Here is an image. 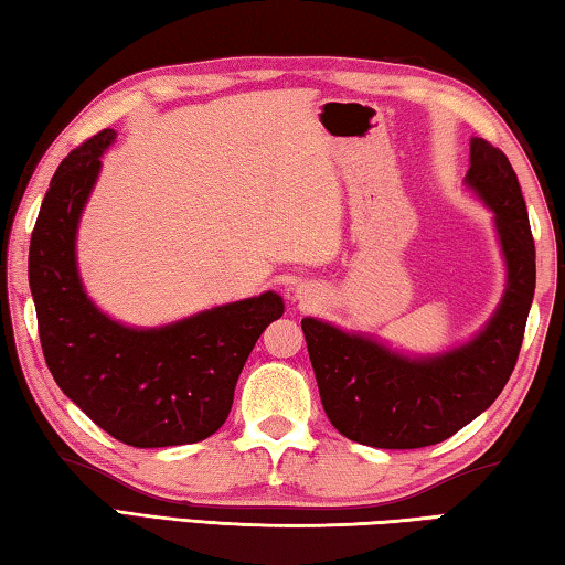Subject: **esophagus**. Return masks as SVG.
<instances>
[{
	"label": "esophagus",
	"mask_w": 565,
	"mask_h": 565,
	"mask_svg": "<svg viewBox=\"0 0 565 565\" xmlns=\"http://www.w3.org/2000/svg\"><path fill=\"white\" fill-rule=\"evenodd\" d=\"M305 295H308V290H302V288H298V298H300V300L305 298Z\"/></svg>",
	"instance_id": "34e87169"
}]
</instances>
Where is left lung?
Segmentation results:
<instances>
[{"mask_svg":"<svg viewBox=\"0 0 565 565\" xmlns=\"http://www.w3.org/2000/svg\"><path fill=\"white\" fill-rule=\"evenodd\" d=\"M463 181L493 213L507 263L499 308L469 342L427 358H409L370 334L305 318L322 407L342 437L377 449L431 447L487 412L516 367L536 290L526 201L509 158L483 138H471Z\"/></svg>","mask_w":565,"mask_h":565,"instance_id":"1","label":"left lung"}]
</instances>
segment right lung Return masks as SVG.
Listing matches in <instances>:
<instances>
[{
  "label": "right lung",
  "mask_w": 565,
  "mask_h": 565,
  "mask_svg": "<svg viewBox=\"0 0 565 565\" xmlns=\"http://www.w3.org/2000/svg\"><path fill=\"white\" fill-rule=\"evenodd\" d=\"M114 138V128L88 138L49 183L29 243L39 340L58 390L114 439L195 444L223 427L243 364L285 302L267 290L161 328H128L98 310L78 275L76 233Z\"/></svg>",
  "instance_id": "right-lung-1"
}]
</instances>
